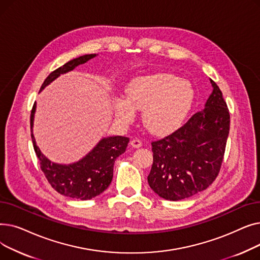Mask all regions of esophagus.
Listing matches in <instances>:
<instances>
[{"label": "esophagus", "instance_id": "34e87169", "mask_svg": "<svg viewBox=\"0 0 260 260\" xmlns=\"http://www.w3.org/2000/svg\"><path fill=\"white\" fill-rule=\"evenodd\" d=\"M131 145H132V147H134V148H139V147L142 146V142H141V140L136 138V139H133V140L131 141Z\"/></svg>", "mask_w": 260, "mask_h": 260}]
</instances>
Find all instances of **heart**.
<instances>
[{"label": "heart", "mask_w": 260, "mask_h": 260, "mask_svg": "<svg viewBox=\"0 0 260 260\" xmlns=\"http://www.w3.org/2000/svg\"><path fill=\"white\" fill-rule=\"evenodd\" d=\"M126 98H118L114 112L118 119L133 120L136 108L143 109L144 126L165 134L178 127L192 108L195 91L188 81L173 74L157 73L134 78L126 87Z\"/></svg>", "instance_id": "obj_1"}]
</instances>
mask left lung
Listing matches in <instances>:
<instances>
[{
  "instance_id": "1",
  "label": "left lung",
  "mask_w": 260,
  "mask_h": 260,
  "mask_svg": "<svg viewBox=\"0 0 260 260\" xmlns=\"http://www.w3.org/2000/svg\"><path fill=\"white\" fill-rule=\"evenodd\" d=\"M183 126L152 142L149 186L163 199L178 201L207 189L220 171L230 132V114L220 88Z\"/></svg>"
}]
</instances>
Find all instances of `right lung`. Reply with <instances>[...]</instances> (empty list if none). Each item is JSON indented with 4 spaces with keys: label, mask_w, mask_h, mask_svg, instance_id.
<instances>
[{
    "label": "right lung",
    "mask_w": 260,
    "mask_h": 260,
    "mask_svg": "<svg viewBox=\"0 0 260 260\" xmlns=\"http://www.w3.org/2000/svg\"><path fill=\"white\" fill-rule=\"evenodd\" d=\"M95 56V53L84 54L57 68L45 79L40 91L61 75L74 71L77 66L86 63ZM36 107L35 102L30 115L31 139L41 170L50 185L61 195L79 200H88L103 193L112 182L115 160L125 152L129 139L122 136L102 138L86 156L79 161L71 165L54 163L44 156L37 145L32 133Z\"/></svg>",
    "instance_id": "add662e5"
}]
</instances>
